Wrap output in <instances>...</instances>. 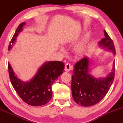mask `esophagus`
<instances>
[{
	"mask_svg": "<svg viewBox=\"0 0 123 123\" xmlns=\"http://www.w3.org/2000/svg\"><path fill=\"white\" fill-rule=\"evenodd\" d=\"M73 69V67L72 66L70 65V63H66L65 64V70L66 71V72H69L70 70H72Z\"/></svg>",
	"mask_w": 123,
	"mask_h": 123,
	"instance_id": "esophagus-1",
	"label": "esophagus"
}]
</instances>
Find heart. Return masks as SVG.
<instances>
[{
    "mask_svg": "<svg viewBox=\"0 0 123 123\" xmlns=\"http://www.w3.org/2000/svg\"><path fill=\"white\" fill-rule=\"evenodd\" d=\"M84 45L83 43L78 44L76 47V51L78 54H81L84 52Z\"/></svg>",
    "mask_w": 123,
    "mask_h": 123,
    "instance_id": "obj_1",
    "label": "heart"
}]
</instances>
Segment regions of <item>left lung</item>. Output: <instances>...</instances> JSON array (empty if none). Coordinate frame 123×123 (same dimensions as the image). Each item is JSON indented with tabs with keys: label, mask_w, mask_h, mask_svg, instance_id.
<instances>
[{
	"label": "left lung",
	"mask_w": 123,
	"mask_h": 123,
	"mask_svg": "<svg viewBox=\"0 0 123 123\" xmlns=\"http://www.w3.org/2000/svg\"><path fill=\"white\" fill-rule=\"evenodd\" d=\"M105 38L99 42L100 46L112 50L115 54L113 41L104 30ZM89 58L84 57L74 65L72 77V92L77 104L83 106L94 105L105 97L111 86L115 78V63L112 72L107 77L98 79L94 78L88 70Z\"/></svg>",
	"instance_id": "8db88e82"
}]
</instances>
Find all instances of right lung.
<instances>
[{
  "instance_id": "obj_1",
  "label": "right lung",
  "mask_w": 123,
  "mask_h": 123,
  "mask_svg": "<svg viewBox=\"0 0 123 123\" xmlns=\"http://www.w3.org/2000/svg\"><path fill=\"white\" fill-rule=\"evenodd\" d=\"M25 25V22H23L18 26L10 41L8 50L11 48ZM64 67L62 62H47L40 68L34 77L29 82H26L15 76L11 65L8 62L10 79L15 91L25 103L34 106L43 105L50 101L52 97L51 86L53 82L62 74Z\"/></svg>"
}]
</instances>
